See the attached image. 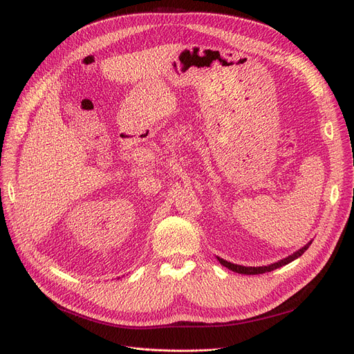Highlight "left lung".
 Returning <instances> with one entry per match:
<instances>
[{
  "label": "left lung",
  "mask_w": 354,
  "mask_h": 354,
  "mask_svg": "<svg viewBox=\"0 0 354 354\" xmlns=\"http://www.w3.org/2000/svg\"><path fill=\"white\" fill-rule=\"evenodd\" d=\"M310 244H311V241H310V243H308L307 245H304L301 250L294 252L292 255H290V257L281 259V261L274 263V264H271V266H266V267H243V266H236V264H232V263L225 261V259H222V258H219V257H218V261H219L222 266H224V267H227L228 270H231V271H234V272H238V274H245V275L264 274V272H270V271H272V270L280 268V267H283V266H287V264H290L291 261H294L295 258L301 257V255L307 251V248L310 247Z\"/></svg>",
  "instance_id": "obj_1"
}]
</instances>
